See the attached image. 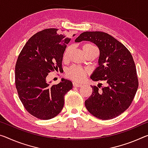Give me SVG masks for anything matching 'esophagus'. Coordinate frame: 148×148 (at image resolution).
<instances>
[{"mask_svg": "<svg viewBox=\"0 0 148 148\" xmlns=\"http://www.w3.org/2000/svg\"><path fill=\"white\" fill-rule=\"evenodd\" d=\"M82 84H78V83H76V82H73V86L74 87H76V88H79V87H81Z\"/></svg>", "mask_w": 148, "mask_h": 148, "instance_id": "esophagus-1", "label": "esophagus"}]
</instances>
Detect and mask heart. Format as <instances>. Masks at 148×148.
<instances>
[{
    "mask_svg": "<svg viewBox=\"0 0 148 148\" xmlns=\"http://www.w3.org/2000/svg\"><path fill=\"white\" fill-rule=\"evenodd\" d=\"M71 49L72 47L70 46H69L65 49L62 57L64 61H67L69 60ZM82 51L86 56L91 53L97 52V49L96 47L94 45L90 43H87L83 45ZM88 73L89 70L87 69H84V68L78 66H71L66 71V76L74 82H79L86 78Z\"/></svg>",
    "mask_w": 148,
    "mask_h": 148,
    "instance_id": "obj_1",
    "label": "heart"
}]
</instances>
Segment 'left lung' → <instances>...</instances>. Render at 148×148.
<instances>
[{
  "label": "left lung",
  "mask_w": 148,
  "mask_h": 148,
  "mask_svg": "<svg viewBox=\"0 0 148 148\" xmlns=\"http://www.w3.org/2000/svg\"><path fill=\"white\" fill-rule=\"evenodd\" d=\"M89 41L99 49V66L92 80L104 81L106 86H91L92 93L85 101L88 111L102 120L120 115L132 103L138 88L136 69L128 49L113 37L102 32H86L75 41Z\"/></svg>",
  "instance_id": "obj_1"
}]
</instances>
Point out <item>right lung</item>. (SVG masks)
<instances>
[{"mask_svg": "<svg viewBox=\"0 0 148 148\" xmlns=\"http://www.w3.org/2000/svg\"><path fill=\"white\" fill-rule=\"evenodd\" d=\"M57 28L36 33L23 46L15 67V85L21 102L30 114L49 120L59 114L64 95L72 83L62 79L58 84L47 82L49 72L62 69L63 54L70 41Z\"/></svg>", "mask_w": 148, "mask_h": 148, "instance_id": "1", "label": "right lung"}]
</instances>
